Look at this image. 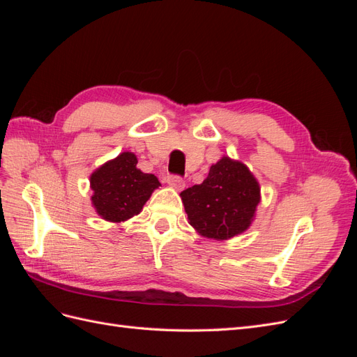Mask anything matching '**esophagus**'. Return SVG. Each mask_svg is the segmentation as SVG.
<instances>
[{"mask_svg":"<svg viewBox=\"0 0 357 357\" xmlns=\"http://www.w3.org/2000/svg\"><path fill=\"white\" fill-rule=\"evenodd\" d=\"M167 183L171 188H174L176 190H181L183 188H185V180H183L180 176H168Z\"/></svg>","mask_w":357,"mask_h":357,"instance_id":"34e87169","label":"esophagus"}]
</instances>
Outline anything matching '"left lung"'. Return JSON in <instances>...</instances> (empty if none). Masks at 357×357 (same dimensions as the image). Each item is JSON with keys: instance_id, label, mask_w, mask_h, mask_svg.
I'll return each instance as SVG.
<instances>
[{"instance_id": "1", "label": "left lung", "mask_w": 357, "mask_h": 357, "mask_svg": "<svg viewBox=\"0 0 357 357\" xmlns=\"http://www.w3.org/2000/svg\"><path fill=\"white\" fill-rule=\"evenodd\" d=\"M189 223L211 240H228L252 225L261 188L243 162L223 156L201 185L180 193Z\"/></svg>"}]
</instances>
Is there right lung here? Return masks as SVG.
Here are the masks:
<instances>
[{"label": "right lung", "mask_w": 357, "mask_h": 357, "mask_svg": "<svg viewBox=\"0 0 357 357\" xmlns=\"http://www.w3.org/2000/svg\"><path fill=\"white\" fill-rule=\"evenodd\" d=\"M137 162L132 152H123L92 172L91 201L104 220L121 223L131 219L160 186L156 176L137 168Z\"/></svg>", "instance_id": "add662e5"}]
</instances>
